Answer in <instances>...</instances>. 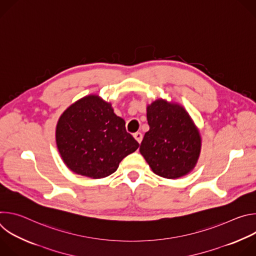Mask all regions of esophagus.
I'll return each mask as SVG.
<instances>
[{
  "instance_id": "1",
  "label": "esophagus",
  "mask_w": 256,
  "mask_h": 256,
  "mask_svg": "<svg viewBox=\"0 0 256 256\" xmlns=\"http://www.w3.org/2000/svg\"><path fill=\"white\" fill-rule=\"evenodd\" d=\"M134 138L136 140V142L138 144H140V142L142 140V134L140 132H136V134H134Z\"/></svg>"
}]
</instances>
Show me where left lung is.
<instances>
[{
  "label": "left lung",
  "mask_w": 256,
  "mask_h": 256,
  "mask_svg": "<svg viewBox=\"0 0 256 256\" xmlns=\"http://www.w3.org/2000/svg\"><path fill=\"white\" fill-rule=\"evenodd\" d=\"M147 120L150 130L140 152L152 171L168 179L188 174L198 160L202 138L184 107L158 99L147 106Z\"/></svg>",
  "instance_id": "left-lung-1"
}]
</instances>
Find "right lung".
Segmentation results:
<instances>
[{
  "mask_svg": "<svg viewBox=\"0 0 256 256\" xmlns=\"http://www.w3.org/2000/svg\"><path fill=\"white\" fill-rule=\"evenodd\" d=\"M56 140L66 167L93 179L116 172L122 160L138 148L126 122L98 95L85 96L66 109L56 124Z\"/></svg>",
  "mask_w": 256,
  "mask_h": 256,
  "instance_id": "obj_1",
  "label": "right lung"
}]
</instances>
